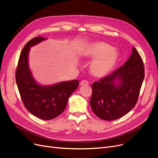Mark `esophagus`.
<instances>
[{
	"label": "esophagus",
	"mask_w": 158,
	"mask_h": 158,
	"mask_svg": "<svg viewBox=\"0 0 158 158\" xmlns=\"http://www.w3.org/2000/svg\"><path fill=\"white\" fill-rule=\"evenodd\" d=\"M89 83V82L87 81H86V80H83V81H81V82L80 83V85H81V86H84V85H88Z\"/></svg>",
	"instance_id": "obj_1"
}]
</instances>
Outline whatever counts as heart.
I'll return each instance as SVG.
<instances>
[{"label": "heart", "instance_id": "b5f03b06", "mask_svg": "<svg viewBox=\"0 0 158 158\" xmlns=\"http://www.w3.org/2000/svg\"><path fill=\"white\" fill-rule=\"evenodd\" d=\"M85 58L94 59L90 65V72L96 77H104L114 69L119 54L111 45L104 42L90 44L83 52Z\"/></svg>", "mask_w": 158, "mask_h": 158}]
</instances>
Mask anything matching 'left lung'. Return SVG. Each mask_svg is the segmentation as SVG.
<instances>
[{
    "label": "left lung",
    "instance_id": "obj_1",
    "mask_svg": "<svg viewBox=\"0 0 158 158\" xmlns=\"http://www.w3.org/2000/svg\"><path fill=\"white\" fill-rule=\"evenodd\" d=\"M144 78L142 58L133 47L123 65L92 85L91 108L99 118L111 121L124 116L137 102Z\"/></svg>",
    "mask_w": 158,
    "mask_h": 158
}]
</instances>
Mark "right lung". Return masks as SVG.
Masks as SVG:
<instances>
[{"instance_id":"1","label":"right lung","mask_w":158,"mask_h":158,"mask_svg":"<svg viewBox=\"0 0 158 158\" xmlns=\"http://www.w3.org/2000/svg\"><path fill=\"white\" fill-rule=\"evenodd\" d=\"M47 39L37 37L24 46L19 56L16 81L25 108L37 118L50 120L64 111L68 99L79 86V81H62L51 85H40L33 78L28 62L30 47Z\"/></svg>"}]
</instances>
